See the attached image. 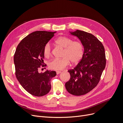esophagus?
Segmentation results:
<instances>
[{"label": "esophagus", "mask_w": 123, "mask_h": 123, "mask_svg": "<svg viewBox=\"0 0 123 123\" xmlns=\"http://www.w3.org/2000/svg\"><path fill=\"white\" fill-rule=\"evenodd\" d=\"M61 73V71H56V74L58 75V74H59L60 73Z\"/></svg>", "instance_id": "34e87169"}]
</instances>
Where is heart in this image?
I'll use <instances>...</instances> for the list:
<instances>
[{
    "label": "heart",
    "mask_w": 123,
    "mask_h": 123,
    "mask_svg": "<svg viewBox=\"0 0 123 123\" xmlns=\"http://www.w3.org/2000/svg\"><path fill=\"white\" fill-rule=\"evenodd\" d=\"M55 43L60 47L64 48L61 59H53L48 64L50 68L55 70H61L69 65L70 61L72 63H78L82 59L84 49L82 44L78 41H73L68 37L60 36L56 39ZM51 52L49 43L44 46L43 53L45 57H49Z\"/></svg>",
    "instance_id": "obj_1"
}]
</instances>
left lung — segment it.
<instances>
[{
	"label": "left lung",
	"instance_id": "obj_1",
	"mask_svg": "<svg viewBox=\"0 0 123 123\" xmlns=\"http://www.w3.org/2000/svg\"><path fill=\"white\" fill-rule=\"evenodd\" d=\"M69 33L80 40L84 53L77 66L68 71L70 79L65 83V87L71 94L81 96L91 91L98 84L106 66L105 49L91 33L79 30Z\"/></svg>",
	"mask_w": 123,
	"mask_h": 123
}]
</instances>
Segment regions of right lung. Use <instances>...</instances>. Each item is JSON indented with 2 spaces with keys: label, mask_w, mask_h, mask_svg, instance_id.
<instances>
[{
  "label": "right lung",
  "mask_w": 123,
  "mask_h": 123,
  "mask_svg": "<svg viewBox=\"0 0 123 123\" xmlns=\"http://www.w3.org/2000/svg\"><path fill=\"white\" fill-rule=\"evenodd\" d=\"M56 32H32L23 39L16 49L14 63L16 78L26 91L33 96L41 97L48 93L51 88L50 81L56 75L54 71L38 72L44 63V46Z\"/></svg>",
  "instance_id": "obj_1"
}]
</instances>
